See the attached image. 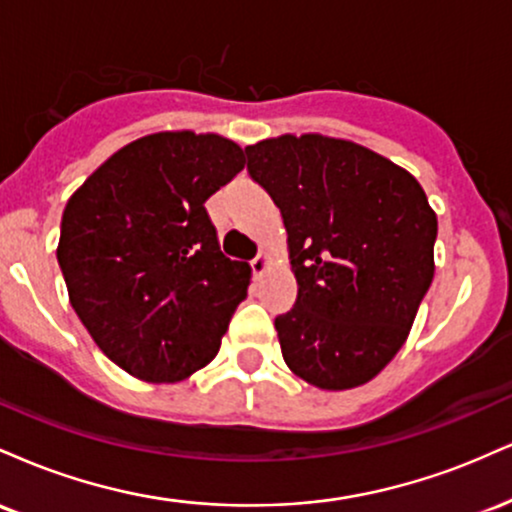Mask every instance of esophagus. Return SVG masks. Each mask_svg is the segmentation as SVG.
I'll use <instances>...</instances> for the list:
<instances>
[{"mask_svg":"<svg viewBox=\"0 0 512 512\" xmlns=\"http://www.w3.org/2000/svg\"><path fill=\"white\" fill-rule=\"evenodd\" d=\"M250 264H252V272H255V276H262L269 269V264H272V252L260 250V255H257Z\"/></svg>","mask_w":512,"mask_h":512,"instance_id":"34e87169","label":"esophagus"}]
</instances>
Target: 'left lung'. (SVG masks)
Returning <instances> with one entry per match:
<instances>
[{"instance_id":"obj_1","label":"left lung","mask_w":512,"mask_h":512,"mask_svg":"<svg viewBox=\"0 0 512 512\" xmlns=\"http://www.w3.org/2000/svg\"><path fill=\"white\" fill-rule=\"evenodd\" d=\"M286 226L298 301L274 320L293 375L366 385L407 342L436 272V211L419 180L368 146L281 134L245 146Z\"/></svg>"}]
</instances>
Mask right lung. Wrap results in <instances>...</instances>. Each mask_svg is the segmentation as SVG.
I'll return each mask as SVG.
<instances>
[{
	"label": "right lung",
	"instance_id": "add662e5",
	"mask_svg": "<svg viewBox=\"0 0 512 512\" xmlns=\"http://www.w3.org/2000/svg\"><path fill=\"white\" fill-rule=\"evenodd\" d=\"M245 166L192 129L134 139L69 197L57 262L98 349L144 383H180L219 354L252 269L228 260L204 202Z\"/></svg>",
	"mask_w": 512,
	"mask_h": 512
}]
</instances>
